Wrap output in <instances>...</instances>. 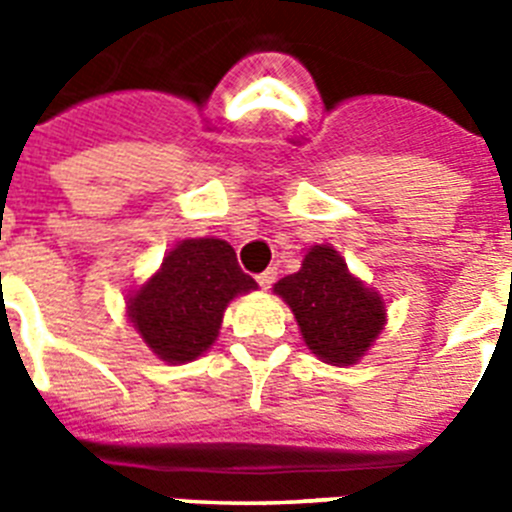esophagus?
<instances>
[{"label": "esophagus", "instance_id": "obj_1", "mask_svg": "<svg viewBox=\"0 0 512 512\" xmlns=\"http://www.w3.org/2000/svg\"><path fill=\"white\" fill-rule=\"evenodd\" d=\"M256 282H259V287H261V289H269L271 284L277 282V269H266V271H261L259 277H256Z\"/></svg>", "mask_w": 512, "mask_h": 512}]
</instances>
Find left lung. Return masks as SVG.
Segmentation results:
<instances>
[{
	"instance_id": "left-lung-1",
	"label": "left lung",
	"mask_w": 512,
	"mask_h": 512,
	"mask_svg": "<svg viewBox=\"0 0 512 512\" xmlns=\"http://www.w3.org/2000/svg\"><path fill=\"white\" fill-rule=\"evenodd\" d=\"M274 292L292 307L312 354L328 364H354L384 325L377 292L351 277L330 246L310 248L302 269L279 279Z\"/></svg>"
}]
</instances>
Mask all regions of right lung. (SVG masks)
<instances>
[{"label": "right lung", "instance_id": "1", "mask_svg": "<svg viewBox=\"0 0 512 512\" xmlns=\"http://www.w3.org/2000/svg\"><path fill=\"white\" fill-rule=\"evenodd\" d=\"M256 289L220 238L182 241L156 277L128 300V315L153 354L169 364L197 359L215 343L235 295Z\"/></svg>", "mask_w": 512, "mask_h": 512}]
</instances>
